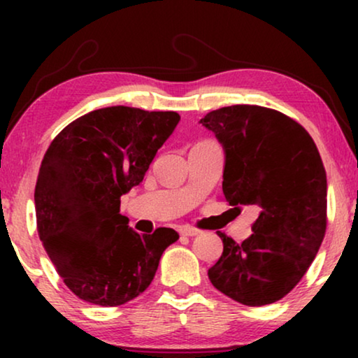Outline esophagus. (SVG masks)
<instances>
[{
    "mask_svg": "<svg viewBox=\"0 0 358 358\" xmlns=\"http://www.w3.org/2000/svg\"><path fill=\"white\" fill-rule=\"evenodd\" d=\"M179 233L182 234V236H197V234H200V229L192 227H182L179 229Z\"/></svg>",
    "mask_w": 358,
    "mask_h": 358,
    "instance_id": "1",
    "label": "esophagus"
}]
</instances>
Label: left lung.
<instances>
[{
  "mask_svg": "<svg viewBox=\"0 0 358 358\" xmlns=\"http://www.w3.org/2000/svg\"><path fill=\"white\" fill-rule=\"evenodd\" d=\"M200 124L223 146L227 202L259 210L254 233L241 244L218 231L223 254L208 278L234 301L271 305L301 280L324 238L327 180L320 151L298 122L267 107H222Z\"/></svg>",
  "mask_w": 358,
  "mask_h": 358,
  "instance_id": "left-lung-1",
  "label": "left lung"
}]
</instances>
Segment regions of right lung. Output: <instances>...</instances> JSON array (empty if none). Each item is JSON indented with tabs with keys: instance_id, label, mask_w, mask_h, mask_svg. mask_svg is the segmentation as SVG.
I'll return each instance as SVG.
<instances>
[{
	"instance_id": "obj_1",
	"label": "right lung",
	"mask_w": 358,
	"mask_h": 358,
	"mask_svg": "<svg viewBox=\"0 0 358 358\" xmlns=\"http://www.w3.org/2000/svg\"><path fill=\"white\" fill-rule=\"evenodd\" d=\"M179 120L178 112L104 107L71 122L48 146L34 194L38 236L81 300L99 306L134 300L179 239L171 228L138 234L119 213L120 197L143 180Z\"/></svg>"
}]
</instances>
